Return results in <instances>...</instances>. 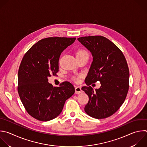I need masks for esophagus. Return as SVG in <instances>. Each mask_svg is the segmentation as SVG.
Returning <instances> with one entry per match:
<instances>
[{
	"mask_svg": "<svg viewBox=\"0 0 147 147\" xmlns=\"http://www.w3.org/2000/svg\"><path fill=\"white\" fill-rule=\"evenodd\" d=\"M75 91H76V93L77 94H80L82 92V90L81 87L80 86H75Z\"/></svg>",
	"mask_w": 147,
	"mask_h": 147,
	"instance_id": "1",
	"label": "esophagus"
}]
</instances>
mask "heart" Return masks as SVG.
Instances as JSON below:
<instances>
[{
	"instance_id": "obj_1",
	"label": "heart",
	"mask_w": 147,
	"mask_h": 147,
	"mask_svg": "<svg viewBox=\"0 0 147 147\" xmlns=\"http://www.w3.org/2000/svg\"><path fill=\"white\" fill-rule=\"evenodd\" d=\"M84 54H88L85 51V50H80L77 51V54H76V56L77 57H78V56H81V55H84ZM80 78H81V76L80 75H78V76H75L73 77V80L76 82H80Z\"/></svg>"
}]
</instances>
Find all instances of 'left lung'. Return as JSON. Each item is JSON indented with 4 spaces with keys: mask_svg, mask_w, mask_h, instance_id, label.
<instances>
[{
    "mask_svg": "<svg viewBox=\"0 0 147 147\" xmlns=\"http://www.w3.org/2000/svg\"><path fill=\"white\" fill-rule=\"evenodd\" d=\"M77 40L89 50L93 62L82 87L89 97L85 113L94 118L103 119L116 113L125 100L129 90V70L124 55L112 41L102 36L81 37ZM100 81L95 91L90 86Z\"/></svg>",
    "mask_w": 147,
    "mask_h": 147,
    "instance_id": "1",
    "label": "left lung"
}]
</instances>
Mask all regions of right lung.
<instances>
[{
    "label": "right lung",
    "instance_id": "add662e5",
    "mask_svg": "<svg viewBox=\"0 0 147 147\" xmlns=\"http://www.w3.org/2000/svg\"><path fill=\"white\" fill-rule=\"evenodd\" d=\"M76 37H51L40 40L25 53L18 73V92L28 112L34 118L48 121L62 112L66 100L75 92L68 81L54 87L48 77L59 71L61 53Z\"/></svg>",
    "mask_w": 147,
    "mask_h": 147
}]
</instances>
